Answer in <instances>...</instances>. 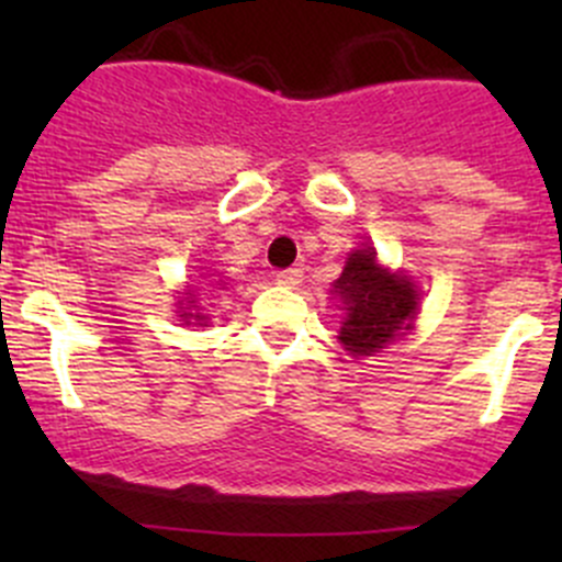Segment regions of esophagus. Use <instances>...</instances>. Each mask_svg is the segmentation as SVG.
<instances>
[{
	"label": "esophagus",
	"mask_w": 562,
	"mask_h": 562,
	"mask_svg": "<svg viewBox=\"0 0 562 562\" xmlns=\"http://www.w3.org/2000/svg\"><path fill=\"white\" fill-rule=\"evenodd\" d=\"M274 280H277V285H282V288H296L299 282H302V269H282V271H277Z\"/></svg>",
	"instance_id": "34e87169"
}]
</instances>
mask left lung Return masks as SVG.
Listing matches in <instances>:
<instances>
[{
    "label": "left lung",
    "instance_id": "left-lung-1",
    "mask_svg": "<svg viewBox=\"0 0 562 562\" xmlns=\"http://www.w3.org/2000/svg\"><path fill=\"white\" fill-rule=\"evenodd\" d=\"M334 293L345 304V326L339 331L353 356H372L391 339L405 334L416 317V285L402 274H389L375 260V249L350 252Z\"/></svg>",
    "mask_w": 562,
    "mask_h": 562
}]
</instances>
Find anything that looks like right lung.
I'll return each instance as SVG.
<instances>
[{"label": "right lung", "instance_id": "obj_1", "mask_svg": "<svg viewBox=\"0 0 562 562\" xmlns=\"http://www.w3.org/2000/svg\"><path fill=\"white\" fill-rule=\"evenodd\" d=\"M190 304H192V302H190ZM184 317H187V315H184ZM195 317H201V315H195Z\"/></svg>", "mask_w": 562, "mask_h": 562}]
</instances>
